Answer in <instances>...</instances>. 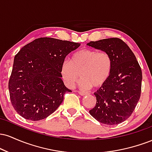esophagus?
Wrapping results in <instances>:
<instances>
[{"instance_id": "34e87169", "label": "esophagus", "mask_w": 152, "mask_h": 152, "mask_svg": "<svg viewBox=\"0 0 152 152\" xmlns=\"http://www.w3.org/2000/svg\"><path fill=\"white\" fill-rule=\"evenodd\" d=\"M78 94L81 96H86V95H88V93H87V92H83V91H78Z\"/></svg>"}]
</instances>
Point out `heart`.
Wrapping results in <instances>:
<instances>
[{
  "label": "heart",
  "mask_w": 152,
  "mask_h": 152,
  "mask_svg": "<svg viewBox=\"0 0 152 152\" xmlns=\"http://www.w3.org/2000/svg\"><path fill=\"white\" fill-rule=\"evenodd\" d=\"M112 69V60L108 53L94 49H81L75 52L71 61L62 62L61 78L66 86L73 88L80 77L79 86L89 89L102 86L109 79Z\"/></svg>",
  "instance_id": "heart-1"
}]
</instances>
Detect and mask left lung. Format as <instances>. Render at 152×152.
Here are the masks:
<instances>
[{
  "label": "left lung",
  "instance_id": "8db88e82",
  "mask_svg": "<svg viewBox=\"0 0 152 152\" xmlns=\"http://www.w3.org/2000/svg\"><path fill=\"white\" fill-rule=\"evenodd\" d=\"M87 46L106 52L112 60L111 75L94 94L96 104L89 113L104 124H118L132 115L140 99L142 69L129 47L119 38L91 41Z\"/></svg>",
  "mask_w": 152,
  "mask_h": 152
}]
</instances>
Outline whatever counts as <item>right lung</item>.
Listing matches in <instances>:
<instances>
[{"mask_svg": "<svg viewBox=\"0 0 152 152\" xmlns=\"http://www.w3.org/2000/svg\"><path fill=\"white\" fill-rule=\"evenodd\" d=\"M79 43L53 38H40L23 46L15 56L8 89L16 112L31 121L53 113L71 90L60 74L66 56Z\"/></svg>", "mask_w": 152, "mask_h": 152, "instance_id": "1", "label": "right lung"}]
</instances>
